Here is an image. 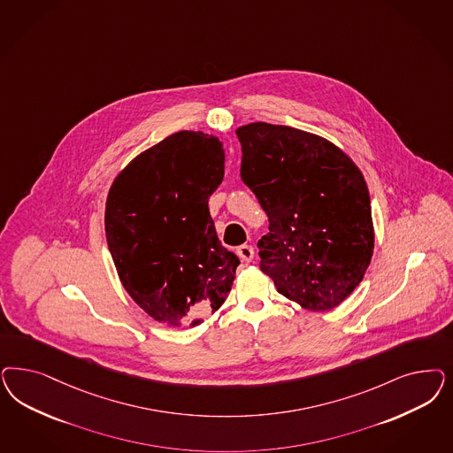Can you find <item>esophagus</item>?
Masks as SVG:
<instances>
[{"label":"esophagus","mask_w":453,"mask_h":453,"mask_svg":"<svg viewBox=\"0 0 453 453\" xmlns=\"http://www.w3.org/2000/svg\"><path fill=\"white\" fill-rule=\"evenodd\" d=\"M236 255H238L243 262L249 263L253 260L255 251H253V247H251V245H242V247H238V249H236Z\"/></svg>","instance_id":"1"}]
</instances>
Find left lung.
<instances>
[{"label": "left lung", "mask_w": 453, "mask_h": 453, "mask_svg": "<svg viewBox=\"0 0 453 453\" xmlns=\"http://www.w3.org/2000/svg\"><path fill=\"white\" fill-rule=\"evenodd\" d=\"M242 180L268 217L260 270L278 293L307 310L338 307L364 280L373 255L365 178L332 142L283 125L236 130Z\"/></svg>", "instance_id": "obj_1"}]
</instances>
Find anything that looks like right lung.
Wrapping results in <instances>:
<instances>
[{
    "label": "right lung",
    "mask_w": 453,
    "mask_h": 453,
    "mask_svg": "<svg viewBox=\"0 0 453 453\" xmlns=\"http://www.w3.org/2000/svg\"><path fill=\"white\" fill-rule=\"evenodd\" d=\"M223 173L219 138L183 130L133 158L110 188L104 230L118 277L160 323L198 325L232 290L240 260L208 210Z\"/></svg>",
    "instance_id": "add662e5"
}]
</instances>
